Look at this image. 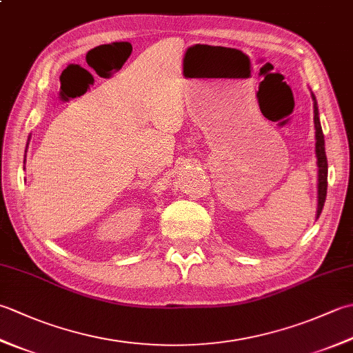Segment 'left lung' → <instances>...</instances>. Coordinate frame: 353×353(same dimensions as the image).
Listing matches in <instances>:
<instances>
[{
    "label": "left lung",
    "mask_w": 353,
    "mask_h": 353,
    "mask_svg": "<svg viewBox=\"0 0 353 353\" xmlns=\"http://www.w3.org/2000/svg\"><path fill=\"white\" fill-rule=\"evenodd\" d=\"M314 100V127H316V156H317V167H319V183H317V219L321 214V209L325 206L326 191H327V159L325 152V137L323 130L320 125L319 118V106L316 101V95L311 94Z\"/></svg>",
    "instance_id": "obj_1"
}]
</instances>
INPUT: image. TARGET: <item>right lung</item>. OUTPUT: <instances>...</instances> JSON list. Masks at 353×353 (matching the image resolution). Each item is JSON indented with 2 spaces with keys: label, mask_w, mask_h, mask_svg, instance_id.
<instances>
[{
  "label": "right lung",
  "mask_w": 353,
  "mask_h": 353,
  "mask_svg": "<svg viewBox=\"0 0 353 353\" xmlns=\"http://www.w3.org/2000/svg\"><path fill=\"white\" fill-rule=\"evenodd\" d=\"M28 142H30V137H28V141H27V147H28ZM26 153H27V148H26ZM24 163H26V161H24ZM26 170V168H24Z\"/></svg>",
  "instance_id": "right-lung-1"
}]
</instances>
